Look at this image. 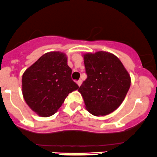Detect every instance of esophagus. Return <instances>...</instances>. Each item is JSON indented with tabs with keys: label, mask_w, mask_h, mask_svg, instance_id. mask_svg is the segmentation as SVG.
Masks as SVG:
<instances>
[{
	"label": "esophagus",
	"mask_w": 157,
	"mask_h": 157,
	"mask_svg": "<svg viewBox=\"0 0 157 157\" xmlns=\"http://www.w3.org/2000/svg\"><path fill=\"white\" fill-rule=\"evenodd\" d=\"M76 83H77V85H78V86H81V85H82V81L81 80V79H79V80L77 81Z\"/></svg>",
	"instance_id": "1"
}]
</instances>
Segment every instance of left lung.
Segmentation results:
<instances>
[{"label": "left lung", "mask_w": 157, "mask_h": 157, "mask_svg": "<svg viewBox=\"0 0 157 157\" xmlns=\"http://www.w3.org/2000/svg\"><path fill=\"white\" fill-rule=\"evenodd\" d=\"M83 57L87 77L78 91L90 114L107 115L125 99L130 87V75L119 58L110 52L86 53Z\"/></svg>", "instance_id": "1"}]
</instances>
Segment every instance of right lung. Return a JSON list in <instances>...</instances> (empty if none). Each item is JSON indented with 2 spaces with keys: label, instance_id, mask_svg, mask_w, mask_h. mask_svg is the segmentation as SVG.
<instances>
[{
  "label": "right lung",
  "instance_id": "right-lung-1",
  "mask_svg": "<svg viewBox=\"0 0 157 157\" xmlns=\"http://www.w3.org/2000/svg\"><path fill=\"white\" fill-rule=\"evenodd\" d=\"M71 74L66 54H44L22 75V94L26 103L41 117L52 116L68 94L78 88Z\"/></svg>",
  "mask_w": 157,
  "mask_h": 157
}]
</instances>
